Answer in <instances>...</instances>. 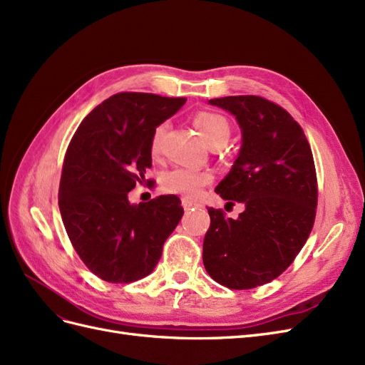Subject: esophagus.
<instances>
[{
  "mask_svg": "<svg viewBox=\"0 0 365 365\" xmlns=\"http://www.w3.org/2000/svg\"><path fill=\"white\" fill-rule=\"evenodd\" d=\"M182 207H184V210H190L193 207H200V204L192 201V200H187V197H184V200H182Z\"/></svg>",
  "mask_w": 365,
  "mask_h": 365,
  "instance_id": "34e87169",
  "label": "esophagus"
}]
</instances>
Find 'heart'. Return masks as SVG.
Returning a JSON list of instances; mask_svg holds the SVG:
<instances>
[{
  "mask_svg": "<svg viewBox=\"0 0 365 365\" xmlns=\"http://www.w3.org/2000/svg\"><path fill=\"white\" fill-rule=\"evenodd\" d=\"M193 125L197 134L202 137L207 145H213L217 141H225L230 138V123L228 120L217 113L202 111L197 113L193 118ZM164 125H160L153 132L150 148L152 152H157L160 140L164 134ZM213 181V175L208 170H197L190 168H173L161 175V187L164 192L172 195H181L193 197L202 190V187Z\"/></svg>",
  "mask_w": 365,
  "mask_h": 365,
  "instance_id": "heart-1",
  "label": "heart"
}]
</instances>
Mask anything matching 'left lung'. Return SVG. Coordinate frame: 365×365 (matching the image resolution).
<instances>
[{"label": "left lung", "instance_id": "left-lung-1", "mask_svg": "<svg viewBox=\"0 0 365 365\" xmlns=\"http://www.w3.org/2000/svg\"><path fill=\"white\" fill-rule=\"evenodd\" d=\"M236 117L237 158L215 192L245 210L231 219L210 208L202 260L210 277L230 289H251L289 267L311 235L317 175L300 125L283 108L257 96L208 101Z\"/></svg>", "mask_w": 365, "mask_h": 365}]
</instances>
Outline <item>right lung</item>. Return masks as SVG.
I'll return each mask as SVG.
<instances>
[{"label": "right lung", "instance_id": "1", "mask_svg": "<svg viewBox=\"0 0 365 365\" xmlns=\"http://www.w3.org/2000/svg\"><path fill=\"white\" fill-rule=\"evenodd\" d=\"M184 97L114 94L88 114L63 160L59 210L71 244L97 277L130 283L157 267L184 215L175 195L132 204L128 193L152 168V137Z\"/></svg>", "mask_w": 365, "mask_h": 365}]
</instances>
